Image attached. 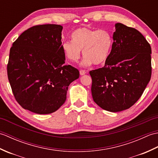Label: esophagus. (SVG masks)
I'll return each instance as SVG.
<instances>
[{"instance_id": "34e87169", "label": "esophagus", "mask_w": 158, "mask_h": 158, "mask_svg": "<svg viewBox=\"0 0 158 158\" xmlns=\"http://www.w3.org/2000/svg\"><path fill=\"white\" fill-rule=\"evenodd\" d=\"M79 73H80V75H85V74L86 73V71H85V70H80Z\"/></svg>"}]
</instances>
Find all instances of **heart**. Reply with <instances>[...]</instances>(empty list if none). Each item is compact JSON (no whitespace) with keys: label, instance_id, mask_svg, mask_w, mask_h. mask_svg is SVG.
Listing matches in <instances>:
<instances>
[{"label":"heart","instance_id":"b5f03b06","mask_svg":"<svg viewBox=\"0 0 158 158\" xmlns=\"http://www.w3.org/2000/svg\"><path fill=\"white\" fill-rule=\"evenodd\" d=\"M71 39L72 41H66L62 44L64 53L70 61L78 62L81 52L85 57L83 63L85 66L92 63L102 64L109 58L113 40L106 30L79 28L72 33Z\"/></svg>","mask_w":158,"mask_h":158}]
</instances>
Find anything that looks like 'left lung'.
I'll return each instance as SVG.
<instances>
[{"label":"left lung","mask_w":158,"mask_h":158,"mask_svg":"<svg viewBox=\"0 0 158 158\" xmlns=\"http://www.w3.org/2000/svg\"><path fill=\"white\" fill-rule=\"evenodd\" d=\"M109 58L89 71L94 101L104 110L119 112L138 101L152 76V49L139 31L115 24Z\"/></svg>","instance_id":"obj_1"}]
</instances>
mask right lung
<instances>
[{
    "instance_id": "obj_1",
    "label": "right lung",
    "mask_w": 158,
    "mask_h": 158,
    "mask_svg": "<svg viewBox=\"0 0 158 158\" xmlns=\"http://www.w3.org/2000/svg\"><path fill=\"white\" fill-rule=\"evenodd\" d=\"M63 27L36 25L22 33L10 49L8 79L16 101L37 114L56 111L66 99L69 85L79 71L64 65Z\"/></svg>"
}]
</instances>
